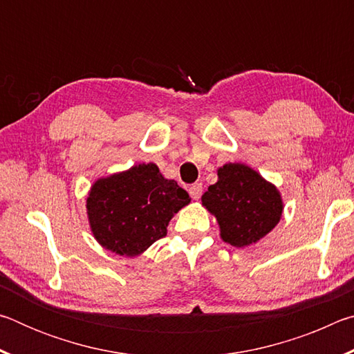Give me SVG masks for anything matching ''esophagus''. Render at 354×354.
<instances>
[{
    "instance_id": "obj_1",
    "label": "esophagus",
    "mask_w": 354,
    "mask_h": 354,
    "mask_svg": "<svg viewBox=\"0 0 354 354\" xmlns=\"http://www.w3.org/2000/svg\"><path fill=\"white\" fill-rule=\"evenodd\" d=\"M189 194H190V196L194 200H198L200 196H201V194H203V184L201 183L192 184L190 187H189Z\"/></svg>"
}]
</instances>
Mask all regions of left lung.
I'll return each mask as SVG.
<instances>
[{"instance_id": "1", "label": "left lung", "mask_w": 354, "mask_h": 354, "mask_svg": "<svg viewBox=\"0 0 354 354\" xmlns=\"http://www.w3.org/2000/svg\"><path fill=\"white\" fill-rule=\"evenodd\" d=\"M217 175L201 201L217 218L221 239L243 248L266 237L283 215L278 189L245 164H225Z\"/></svg>"}]
</instances>
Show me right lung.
I'll return each mask as SVG.
<instances>
[{
	"instance_id": "obj_1",
	"label": "right lung",
	"mask_w": 354,
	"mask_h": 354,
	"mask_svg": "<svg viewBox=\"0 0 354 354\" xmlns=\"http://www.w3.org/2000/svg\"><path fill=\"white\" fill-rule=\"evenodd\" d=\"M189 203L187 192L149 162L95 181L87 196V215L101 247L134 257L165 237L173 215Z\"/></svg>"
}]
</instances>
